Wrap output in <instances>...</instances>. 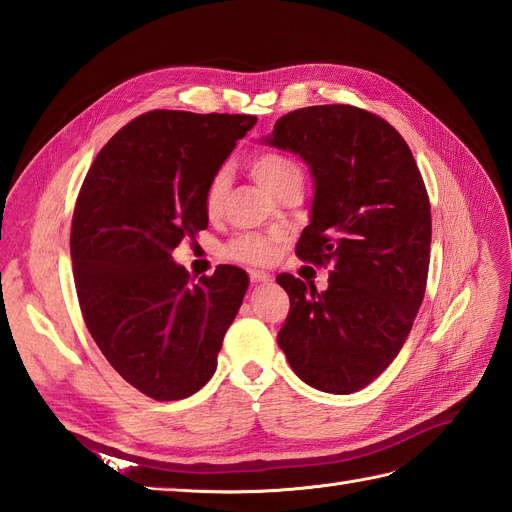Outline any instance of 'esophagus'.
Masks as SVG:
<instances>
[{
  "mask_svg": "<svg viewBox=\"0 0 512 512\" xmlns=\"http://www.w3.org/2000/svg\"><path fill=\"white\" fill-rule=\"evenodd\" d=\"M250 282H252V284H267V282H271V273L252 269V271H250Z\"/></svg>",
  "mask_w": 512,
  "mask_h": 512,
  "instance_id": "obj_1",
  "label": "esophagus"
}]
</instances>
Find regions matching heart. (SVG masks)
<instances>
[{"label": "heart", "mask_w": 512, "mask_h": 512, "mask_svg": "<svg viewBox=\"0 0 512 512\" xmlns=\"http://www.w3.org/2000/svg\"><path fill=\"white\" fill-rule=\"evenodd\" d=\"M250 170L254 179L271 192L273 196L280 194L286 188H301L303 183V168L294 162L286 153L280 151H267L260 153L252 162ZM228 173L226 170H218L207 185L205 190V209L207 213H218L222 207V200L228 190ZM277 237L267 235H239L226 245V256L239 262H250V265H262L273 256Z\"/></svg>", "instance_id": "b5f03b06"}]
</instances>
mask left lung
<instances>
[{
    "instance_id": "1",
    "label": "left lung",
    "mask_w": 512,
    "mask_h": 512,
    "mask_svg": "<svg viewBox=\"0 0 512 512\" xmlns=\"http://www.w3.org/2000/svg\"><path fill=\"white\" fill-rule=\"evenodd\" d=\"M267 143L312 170V222L297 256L331 267L324 292L277 275L290 297L277 344L314 389L361 391L406 344L425 297L431 207L421 170L389 121L350 104L297 108Z\"/></svg>"
}]
</instances>
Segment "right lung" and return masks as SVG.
<instances>
[{
	"mask_svg": "<svg viewBox=\"0 0 512 512\" xmlns=\"http://www.w3.org/2000/svg\"><path fill=\"white\" fill-rule=\"evenodd\" d=\"M254 123L149 111L102 147L76 198L70 254L83 320L117 374L156 401L209 382L247 290L230 265L190 284L170 254L207 228V185Z\"/></svg>",
	"mask_w": 512,
	"mask_h": 512,
	"instance_id": "right-lung-1",
	"label": "right lung"
}]
</instances>
